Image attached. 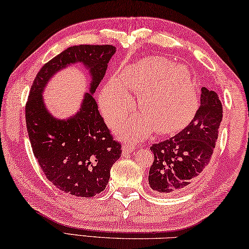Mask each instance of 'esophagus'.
<instances>
[{"mask_svg":"<svg viewBox=\"0 0 249 249\" xmlns=\"http://www.w3.org/2000/svg\"><path fill=\"white\" fill-rule=\"evenodd\" d=\"M122 149H124V153H132V152L136 150V146L129 144V143H124V146H122Z\"/></svg>","mask_w":249,"mask_h":249,"instance_id":"34e87169","label":"esophagus"}]
</instances>
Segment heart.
<instances>
[{"instance_id":"heart-1","label":"heart","mask_w":249,"mask_h":249,"mask_svg":"<svg viewBox=\"0 0 249 249\" xmlns=\"http://www.w3.org/2000/svg\"><path fill=\"white\" fill-rule=\"evenodd\" d=\"M130 91L140 94L138 107L142 115L122 120L116 128L119 136L131 140L154 130L160 134L177 132L194 117L199 104L189 70L162 56H149L129 65L120 77L113 75L105 83L99 105L110 124L133 110Z\"/></svg>"}]
</instances>
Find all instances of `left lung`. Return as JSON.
I'll return each instance as SVG.
<instances>
[{
    "label": "left lung",
    "mask_w": 249,
    "mask_h": 249,
    "mask_svg": "<svg viewBox=\"0 0 249 249\" xmlns=\"http://www.w3.org/2000/svg\"><path fill=\"white\" fill-rule=\"evenodd\" d=\"M222 117L219 96L202 87L200 106L189 124L176 136L151 146L154 154L149 174L152 189L165 195L180 194L200 179L214 151Z\"/></svg>",
    "instance_id": "8db88e82"
}]
</instances>
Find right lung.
Segmentation results:
<instances>
[{"mask_svg":"<svg viewBox=\"0 0 249 249\" xmlns=\"http://www.w3.org/2000/svg\"><path fill=\"white\" fill-rule=\"evenodd\" d=\"M115 52L116 48L110 45L68 48L40 69L26 103V127L39 166L56 188L76 197L90 198L102 193L109 181L111 166L122 152L93 96ZM76 62L90 70V93L86 94L75 116L58 121L44 107L43 87L59 69Z\"/></svg>","mask_w":249,"mask_h":249,"instance_id":"add662e5","label":"right lung"}]
</instances>
